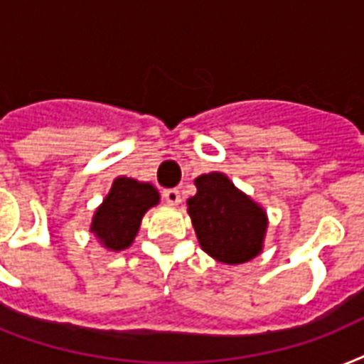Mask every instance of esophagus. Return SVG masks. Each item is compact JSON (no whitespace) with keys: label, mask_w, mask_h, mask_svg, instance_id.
I'll list each match as a JSON object with an SVG mask.
<instances>
[{"label":"esophagus","mask_w":364,"mask_h":364,"mask_svg":"<svg viewBox=\"0 0 364 364\" xmlns=\"http://www.w3.org/2000/svg\"><path fill=\"white\" fill-rule=\"evenodd\" d=\"M164 200L170 205H179V202H181V193L176 191V188H168V191H164Z\"/></svg>","instance_id":"obj_1"}]
</instances>
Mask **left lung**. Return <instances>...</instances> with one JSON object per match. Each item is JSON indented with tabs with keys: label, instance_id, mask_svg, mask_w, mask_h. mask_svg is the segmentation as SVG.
<instances>
[{
	"label": "left lung",
	"instance_id": "left-lung-1",
	"mask_svg": "<svg viewBox=\"0 0 364 364\" xmlns=\"http://www.w3.org/2000/svg\"><path fill=\"white\" fill-rule=\"evenodd\" d=\"M194 185L187 211L200 247L223 264H243L262 253L268 230L264 208L221 171L202 173Z\"/></svg>",
	"mask_w": 364,
	"mask_h": 364
}]
</instances>
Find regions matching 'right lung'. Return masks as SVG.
Instances as JSON below:
<instances>
[{"instance_id": "right-lung-1", "label": "right lung", "mask_w": 364, "mask_h": 364, "mask_svg": "<svg viewBox=\"0 0 364 364\" xmlns=\"http://www.w3.org/2000/svg\"><path fill=\"white\" fill-rule=\"evenodd\" d=\"M159 202V191L151 183L115 177L104 202L94 211L90 232L107 251H124L136 240L143 215Z\"/></svg>"}]
</instances>
